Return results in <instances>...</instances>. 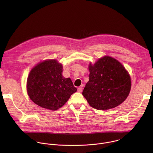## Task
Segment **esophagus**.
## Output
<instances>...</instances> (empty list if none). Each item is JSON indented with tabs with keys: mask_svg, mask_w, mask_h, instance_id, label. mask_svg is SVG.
<instances>
[{
	"mask_svg": "<svg viewBox=\"0 0 153 153\" xmlns=\"http://www.w3.org/2000/svg\"><path fill=\"white\" fill-rule=\"evenodd\" d=\"M82 90H83V88H82V86L79 87V88H77V91H78L79 93H81V92L82 91Z\"/></svg>",
	"mask_w": 153,
	"mask_h": 153,
	"instance_id": "obj_1",
	"label": "esophagus"
}]
</instances>
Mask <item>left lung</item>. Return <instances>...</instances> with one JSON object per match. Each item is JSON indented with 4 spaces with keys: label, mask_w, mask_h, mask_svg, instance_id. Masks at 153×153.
Here are the masks:
<instances>
[{
    "label": "left lung",
    "mask_w": 153,
    "mask_h": 153,
    "mask_svg": "<svg viewBox=\"0 0 153 153\" xmlns=\"http://www.w3.org/2000/svg\"><path fill=\"white\" fill-rule=\"evenodd\" d=\"M89 81L82 95L90 105L106 110L120 105L128 97L131 83L123 65L116 59L105 56L89 65Z\"/></svg>",
    "instance_id": "left-lung-1"
}]
</instances>
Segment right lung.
<instances>
[{
	"label": "right lung",
	"mask_w": 153,
	"mask_h": 153,
	"mask_svg": "<svg viewBox=\"0 0 153 153\" xmlns=\"http://www.w3.org/2000/svg\"><path fill=\"white\" fill-rule=\"evenodd\" d=\"M63 67L56 60H48L37 65L27 79V92L37 105L51 110L61 108L76 92L70 78H65Z\"/></svg>",
	"instance_id": "add662e5"
}]
</instances>
